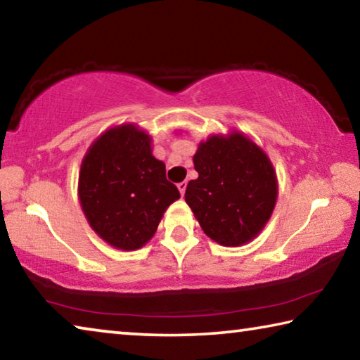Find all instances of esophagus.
Wrapping results in <instances>:
<instances>
[{"instance_id":"34e87169","label":"esophagus","mask_w":360,"mask_h":360,"mask_svg":"<svg viewBox=\"0 0 360 360\" xmlns=\"http://www.w3.org/2000/svg\"><path fill=\"white\" fill-rule=\"evenodd\" d=\"M178 188H179V192H181L182 197H184V193H186V188H187V182H186V181L179 182V184H178Z\"/></svg>"}]
</instances>
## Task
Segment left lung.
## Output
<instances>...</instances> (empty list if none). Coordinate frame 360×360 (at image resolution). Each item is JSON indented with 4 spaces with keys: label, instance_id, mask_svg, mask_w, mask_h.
Wrapping results in <instances>:
<instances>
[{
    "label": "left lung",
    "instance_id": "obj_1",
    "mask_svg": "<svg viewBox=\"0 0 360 360\" xmlns=\"http://www.w3.org/2000/svg\"><path fill=\"white\" fill-rule=\"evenodd\" d=\"M198 178L186 202L206 235L222 246L254 240L275 210L278 181L270 158L240 131L212 135L193 155Z\"/></svg>",
    "mask_w": 360,
    "mask_h": 360
}]
</instances>
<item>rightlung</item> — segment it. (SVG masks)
<instances>
[{
  "mask_svg": "<svg viewBox=\"0 0 360 360\" xmlns=\"http://www.w3.org/2000/svg\"><path fill=\"white\" fill-rule=\"evenodd\" d=\"M77 193L95 233L124 251L144 246L181 197L167 179L165 163L152 155L150 136L133 124L95 139L82 160Z\"/></svg>",
  "mask_w": 360,
  "mask_h": 360,
  "instance_id": "obj_1",
  "label": "right lung"
}]
</instances>
